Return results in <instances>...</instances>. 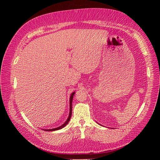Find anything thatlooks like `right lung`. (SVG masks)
<instances>
[{
  "label": "right lung",
  "instance_id": "add662e5",
  "mask_svg": "<svg viewBox=\"0 0 160 160\" xmlns=\"http://www.w3.org/2000/svg\"><path fill=\"white\" fill-rule=\"evenodd\" d=\"M74 94H75V92H73L72 93L70 97V112H69V118L68 119H67V120L65 122V123L64 124H62L61 126L59 127V128H55V129H45V131H47V132H51V131H55V130H58V129H60L62 128H64L65 125H67V123H69V122L70 121V119H71V114H72V99H73V96H74Z\"/></svg>",
  "mask_w": 160,
  "mask_h": 160
}]
</instances>
